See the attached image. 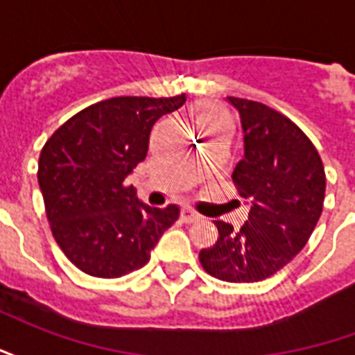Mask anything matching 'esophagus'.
Instances as JSON below:
<instances>
[{"label": "esophagus", "instance_id": "obj_1", "mask_svg": "<svg viewBox=\"0 0 355 355\" xmlns=\"http://www.w3.org/2000/svg\"><path fill=\"white\" fill-rule=\"evenodd\" d=\"M200 218L201 216L198 215L196 211H192V209H182V220H184V223H196V220H200Z\"/></svg>", "mask_w": 355, "mask_h": 355}]
</instances>
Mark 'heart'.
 <instances>
[{
  "label": "heart",
  "instance_id": "heart-1",
  "mask_svg": "<svg viewBox=\"0 0 355 355\" xmlns=\"http://www.w3.org/2000/svg\"><path fill=\"white\" fill-rule=\"evenodd\" d=\"M193 119L200 129H205L209 125L220 123V121H228L226 112L216 106H200V108L193 112Z\"/></svg>",
  "mask_w": 355,
  "mask_h": 355
}]
</instances>
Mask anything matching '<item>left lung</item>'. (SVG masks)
<instances>
[{"label":"left lung","mask_w":355,"mask_h":355,"mask_svg":"<svg viewBox=\"0 0 355 355\" xmlns=\"http://www.w3.org/2000/svg\"><path fill=\"white\" fill-rule=\"evenodd\" d=\"M239 112L243 159L232 180L249 200V218L234 230L215 220L218 239L201 249L205 272L223 282L266 279L293 261L320 220L325 171L310 139L261 102L226 96Z\"/></svg>","instance_id":"left-lung-1"}]
</instances>
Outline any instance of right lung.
Wrapping results in <instances>:
<instances>
[{
	"instance_id": "add662e5",
	"label": "right lung",
	"mask_w": 355,
	"mask_h": 355,
	"mask_svg": "<svg viewBox=\"0 0 355 355\" xmlns=\"http://www.w3.org/2000/svg\"><path fill=\"white\" fill-rule=\"evenodd\" d=\"M184 102L186 94L96 102L45 142L37 165L45 213L58 247L81 272L131 274L178 220V205L150 207L127 186V177L144 162L155 121Z\"/></svg>"
}]
</instances>
